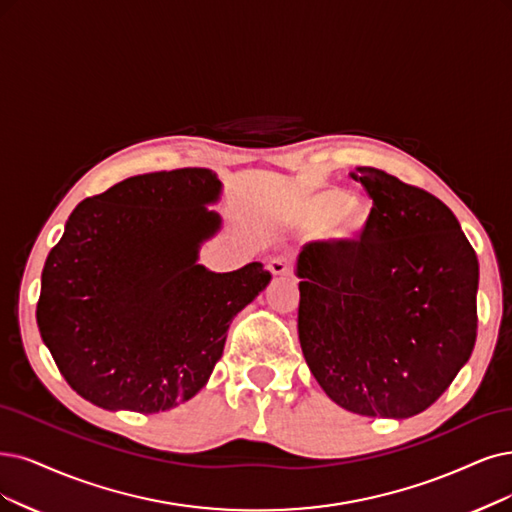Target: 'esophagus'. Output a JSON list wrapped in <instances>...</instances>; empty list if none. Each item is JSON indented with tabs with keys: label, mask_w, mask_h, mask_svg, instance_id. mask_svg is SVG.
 Returning <instances> with one entry per match:
<instances>
[{
	"label": "esophagus",
	"mask_w": 512,
	"mask_h": 512,
	"mask_svg": "<svg viewBox=\"0 0 512 512\" xmlns=\"http://www.w3.org/2000/svg\"><path fill=\"white\" fill-rule=\"evenodd\" d=\"M268 270L272 276H291V266L285 257H274L268 263Z\"/></svg>",
	"instance_id": "34e87169"
}]
</instances>
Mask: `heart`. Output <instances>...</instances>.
<instances>
[{"instance_id": "b5f03b06", "label": "heart", "mask_w": 512, "mask_h": 512, "mask_svg": "<svg viewBox=\"0 0 512 512\" xmlns=\"http://www.w3.org/2000/svg\"><path fill=\"white\" fill-rule=\"evenodd\" d=\"M291 219L316 232L333 251L363 244L373 227V206L367 198L335 187H301L289 198Z\"/></svg>"}]
</instances>
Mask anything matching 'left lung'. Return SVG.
Here are the masks:
<instances>
[{
    "label": "left lung",
    "mask_w": 512,
    "mask_h": 512,
    "mask_svg": "<svg viewBox=\"0 0 512 512\" xmlns=\"http://www.w3.org/2000/svg\"><path fill=\"white\" fill-rule=\"evenodd\" d=\"M350 175L373 200L371 234L350 251L301 249L299 344L333 403L405 420L475 348L479 259L439 198L371 166Z\"/></svg>",
    "instance_id": "1"
}]
</instances>
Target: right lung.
<instances>
[{"label": "right lung", "instance_id": "right-lung-1", "mask_svg": "<svg viewBox=\"0 0 512 512\" xmlns=\"http://www.w3.org/2000/svg\"><path fill=\"white\" fill-rule=\"evenodd\" d=\"M208 168L124 179L75 206L50 251L37 327L82 399L158 413L196 396L234 316L272 280L263 263L211 272L200 246L221 230Z\"/></svg>", "mask_w": 512, "mask_h": 512}]
</instances>
